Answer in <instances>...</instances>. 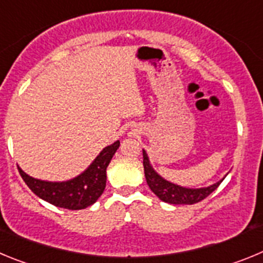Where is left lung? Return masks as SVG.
Segmentation results:
<instances>
[{
	"label": "left lung",
	"instance_id": "1",
	"mask_svg": "<svg viewBox=\"0 0 263 263\" xmlns=\"http://www.w3.org/2000/svg\"><path fill=\"white\" fill-rule=\"evenodd\" d=\"M143 165H144V173H145V179L148 183L149 189L160 198L162 202L170 203V204H194L204 198H207L211 193H214L217 189L223 179L216 183L208 186V187H200V189H187L182 187L176 183L164 179L160 174H157L155 169L152 167L146 152L143 149Z\"/></svg>",
	"mask_w": 263,
	"mask_h": 263
}]
</instances>
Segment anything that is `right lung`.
Masks as SVG:
<instances>
[{
    "label": "right lung",
    "mask_w": 263,
    "mask_h": 263,
    "mask_svg": "<svg viewBox=\"0 0 263 263\" xmlns=\"http://www.w3.org/2000/svg\"><path fill=\"white\" fill-rule=\"evenodd\" d=\"M120 141L103 148L85 172L76 178L64 182H48L26 174L20 166L21 177L30 190L46 202L67 210H84L98 200L106 187V169L119 148Z\"/></svg>",
    "instance_id": "obj_1"
}]
</instances>
